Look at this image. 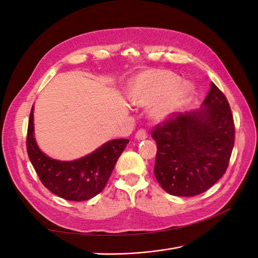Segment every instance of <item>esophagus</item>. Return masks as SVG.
<instances>
[{"label": "esophagus", "mask_w": 258, "mask_h": 258, "mask_svg": "<svg viewBox=\"0 0 258 258\" xmlns=\"http://www.w3.org/2000/svg\"><path fill=\"white\" fill-rule=\"evenodd\" d=\"M147 138V134L144 129H140L137 134H136V139L137 140H144Z\"/></svg>", "instance_id": "34e87169"}]
</instances>
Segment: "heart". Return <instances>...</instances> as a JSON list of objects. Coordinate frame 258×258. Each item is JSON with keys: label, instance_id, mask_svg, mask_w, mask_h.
Listing matches in <instances>:
<instances>
[{"label": "heart", "instance_id": "obj_1", "mask_svg": "<svg viewBox=\"0 0 258 258\" xmlns=\"http://www.w3.org/2000/svg\"><path fill=\"white\" fill-rule=\"evenodd\" d=\"M194 92L190 83L182 82L177 74L165 70H152L140 74L132 82L129 97L135 104H154L151 116L163 120L188 102Z\"/></svg>", "mask_w": 258, "mask_h": 258}]
</instances>
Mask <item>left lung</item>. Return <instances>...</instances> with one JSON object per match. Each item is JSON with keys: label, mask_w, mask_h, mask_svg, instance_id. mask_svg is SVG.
<instances>
[{"label": "left lung", "mask_w": 258, "mask_h": 258, "mask_svg": "<svg viewBox=\"0 0 258 258\" xmlns=\"http://www.w3.org/2000/svg\"><path fill=\"white\" fill-rule=\"evenodd\" d=\"M157 144L154 173L170 195L196 196L227 170L235 123L227 99L211 83L202 108L174 113L152 130Z\"/></svg>", "instance_id": "1"}]
</instances>
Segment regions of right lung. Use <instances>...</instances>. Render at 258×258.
Returning a JSON list of instances; mask_svg holds the SVG:
<instances>
[{
    "label": "right lung",
    "instance_id": "1",
    "mask_svg": "<svg viewBox=\"0 0 258 258\" xmlns=\"http://www.w3.org/2000/svg\"><path fill=\"white\" fill-rule=\"evenodd\" d=\"M33 132L32 106L27 135L30 161L46 188L71 201L88 200L102 191L117 160L129 143L127 139L112 140L83 158L60 161L51 159L38 148Z\"/></svg>",
    "mask_w": 258,
    "mask_h": 258
}]
</instances>
